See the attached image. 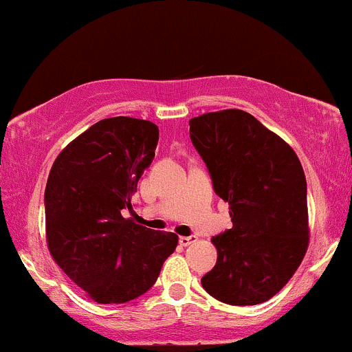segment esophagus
Returning <instances> with one entry per match:
<instances>
[{
  "instance_id": "obj_1",
  "label": "esophagus",
  "mask_w": 352,
  "mask_h": 352,
  "mask_svg": "<svg viewBox=\"0 0 352 352\" xmlns=\"http://www.w3.org/2000/svg\"><path fill=\"white\" fill-rule=\"evenodd\" d=\"M197 241V236H180L179 238V243L182 245V246H188V245H192V243H195Z\"/></svg>"
}]
</instances>
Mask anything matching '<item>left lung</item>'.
<instances>
[{
  "label": "left lung",
  "mask_w": 352,
  "mask_h": 352,
  "mask_svg": "<svg viewBox=\"0 0 352 352\" xmlns=\"http://www.w3.org/2000/svg\"><path fill=\"white\" fill-rule=\"evenodd\" d=\"M188 125L233 223L212 238L217 265L201 286L227 305L268 301L308 250V187L300 159L281 137L240 109L193 117Z\"/></svg>",
  "instance_id": "left-lung-1"
}]
</instances>
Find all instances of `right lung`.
<instances>
[{"label":"right lung","mask_w":352,"mask_h":352,"mask_svg":"<svg viewBox=\"0 0 352 352\" xmlns=\"http://www.w3.org/2000/svg\"><path fill=\"white\" fill-rule=\"evenodd\" d=\"M159 127L132 117L102 119L59 153L44 192L54 261L96 302L147 293L179 236L124 218L137 182L155 157Z\"/></svg>","instance_id":"right-lung-1"}]
</instances>
